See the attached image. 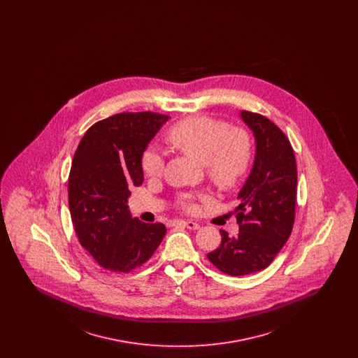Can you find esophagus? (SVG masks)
<instances>
[{"mask_svg": "<svg viewBox=\"0 0 358 358\" xmlns=\"http://www.w3.org/2000/svg\"><path fill=\"white\" fill-rule=\"evenodd\" d=\"M171 224L173 225H182V227L189 228V229H199L200 228L199 222H190V220H174Z\"/></svg>", "mask_w": 358, "mask_h": 358, "instance_id": "obj_1", "label": "esophagus"}]
</instances>
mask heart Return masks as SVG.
I'll return each mask as SVG.
<instances>
[{
	"label": "heart",
	"mask_w": 358,
	"mask_h": 358,
	"mask_svg": "<svg viewBox=\"0 0 358 358\" xmlns=\"http://www.w3.org/2000/svg\"><path fill=\"white\" fill-rule=\"evenodd\" d=\"M171 145L204 164L209 180L219 189L236 187L248 169L252 142L247 130L229 127L227 122L209 117H193L176 124L169 131ZM146 177H159L164 171V155L155 148H148L141 159ZM187 210L196 208L190 199H182Z\"/></svg>",
	"instance_id": "b5f03b06"
}]
</instances>
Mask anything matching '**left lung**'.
<instances>
[{
    "instance_id": "left-lung-1",
    "label": "left lung",
    "mask_w": 358,
    "mask_h": 358,
    "mask_svg": "<svg viewBox=\"0 0 358 358\" xmlns=\"http://www.w3.org/2000/svg\"><path fill=\"white\" fill-rule=\"evenodd\" d=\"M255 136V161L238 192V235L220 231V247L208 254L222 273L240 276L267 268L289 240L295 220L296 161L289 138L268 118L241 111Z\"/></svg>"
}]
</instances>
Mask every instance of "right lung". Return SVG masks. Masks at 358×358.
<instances>
[{
	"instance_id": "add662e5",
	"label": "right lung",
	"mask_w": 358,
	"mask_h": 358,
	"mask_svg": "<svg viewBox=\"0 0 358 358\" xmlns=\"http://www.w3.org/2000/svg\"><path fill=\"white\" fill-rule=\"evenodd\" d=\"M168 115L122 113L92 124L82 138L69 177L71 219L85 251L103 268L130 273L148 262L166 227L131 217L129 187L143 182L142 154Z\"/></svg>"
}]
</instances>
